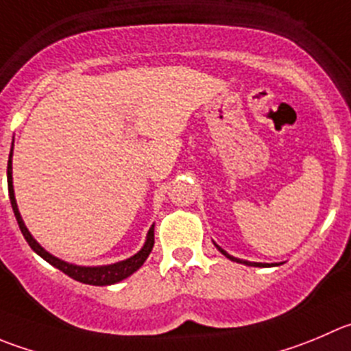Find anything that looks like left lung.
Masks as SVG:
<instances>
[{
    "label": "left lung",
    "mask_w": 351,
    "mask_h": 351,
    "mask_svg": "<svg viewBox=\"0 0 351 351\" xmlns=\"http://www.w3.org/2000/svg\"><path fill=\"white\" fill-rule=\"evenodd\" d=\"M217 248H219V246H217ZM219 252L222 253V255H226L228 256V258H231L232 262H241V260H238V258H234V256H231V255H228V253L223 252L222 248H219ZM243 263H246V265H253V267H265V265H262V263H252V262H243Z\"/></svg>",
    "instance_id": "obj_1"
}]
</instances>
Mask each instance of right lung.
Returning a JSON list of instances; mask_svg holds the SVG:
<instances>
[{"label": "right lung", "mask_w": 351, "mask_h": 351, "mask_svg": "<svg viewBox=\"0 0 351 351\" xmlns=\"http://www.w3.org/2000/svg\"><path fill=\"white\" fill-rule=\"evenodd\" d=\"M13 152V149H12ZM12 152H10V158H8V169H6V176H8V195H10V202H12V208L13 213H15V219L19 222V228L22 231L23 238L25 241L29 243L32 250L38 253L39 256L46 260L48 263H51L53 267H56L58 270H62L63 274H66L69 278L75 279L79 282H84V285H93V286H108V285H115V282L122 281V279L129 278L131 274H134L139 267L145 263V260L148 258V255L152 253L153 245H155V234H153V226L152 229L148 231V238H146L145 246L141 248V252L136 253L134 256L131 258L123 260V262L113 263V265H103V267H79V265H72V263H66L63 260H58L56 256L49 255L46 250H43L41 246L38 245L34 238L31 236V232L27 231V228L23 226V220L20 217L19 208H16V202H15V195H13V182H12Z\"/></svg>", "instance_id": "1"}]
</instances>
